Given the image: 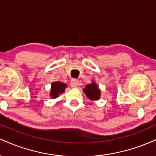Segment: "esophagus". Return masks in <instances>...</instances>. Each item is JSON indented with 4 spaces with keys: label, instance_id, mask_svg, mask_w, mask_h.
<instances>
[{
    "label": "esophagus",
    "instance_id": "esophagus-1",
    "mask_svg": "<svg viewBox=\"0 0 156 156\" xmlns=\"http://www.w3.org/2000/svg\"><path fill=\"white\" fill-rule=\"evenodd\" d=\"M78 80L76 79H72L70 81V86L73 88H77L78 87Z\"/></svg>",
    "mask_w": 156,
    "mask_h": 156
}]
</instances>
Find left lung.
Returning <instances> with one entry per match:
<instances>
[{"instance_id":"obj_1","label":"left lung","mask_w":156,"mask_h":156,"mask_svg":"<svg viewBox=\"0 0 156 156\" xmlns=\"http://www.w3.org/2000/svg\"><path fill=\"white\" fill-rule=\"evenodd\" d=\"M83 91L90 101H98L101 98V91L94 80L91 83L86 85Z\"/></svg>"}]
</instances>
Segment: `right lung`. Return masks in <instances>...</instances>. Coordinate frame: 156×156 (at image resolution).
Wrapping results in <instances>:
<instances>
[{
  "label": "right lung",
  "mask_w": 156,
  "mask_h": 156,
  "mask_svg": "<svg viewBox=\"0 0 156 156\" xmlns=\"http://www.w3.org/2000/svg\"><path fill=\"white\" fill-rule=\"evenodd\" d=\"M67 87V85L64 83H62L60 81H55L52 83L51 92H50V97L52 99L57 98L60 94H62L65 89Z\"/></svg>",
  "instance_id": "right-lung-1"
}]
</instances>
